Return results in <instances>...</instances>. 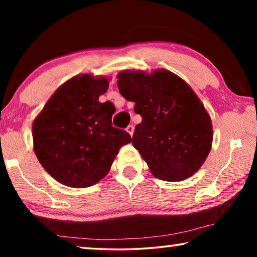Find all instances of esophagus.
<instances>
[{
  "label": "esophagus",
  "instance_id": "1",
  "mask_svg": "<svg viewBox=\"0 0 257 257\" xmlns=\"http://www.w3.org/2000/svg\"><path fill=\"white\" fill-rule=\"evenodd\" d=\"M134 125L133 124H129L128 125V127L127 128H125V130H127V132L129 133V135H130V136H133V134H134Z\"/></svg>",
  "mask_w": 257,
  "mask_h": 257
}]
</instances>
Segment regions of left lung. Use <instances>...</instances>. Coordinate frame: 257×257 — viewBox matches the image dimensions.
Instances as JSON below:
<instances>
[{
	"label": "left lung",
	"instance_id": "obj_1",
	"mask_svg": "<svg viewBox=\"0 0 257 257\" xmlns=\"http://www.w3.org/2000/svg\"><path fill=\"white\" fill-rule=\"evenodd\" d=\"M118 87L142 116L133 145L151 172L165 181L193 176L210 153L213 138L210 115L193 89L168 70L120 72Z\"/></svg>",
	"mask_w": 257,
	"mask_h": 257
}]
</instances>
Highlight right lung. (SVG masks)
<instances>
[{
  "instance_id": "add662e5",
  "label": "right lung",
  "mask_w": 257,
  "mask_h": 257,
  "mask_svg": "<svg viewBox=\"0 0 257 257\" xmlns=\"http://www.w3.org/2000/svg\"><path fill=\"white\" fill-rule=\"evenodd\" d=\"M107 88L106 78L73 77L34 121L35 153L61 184L75 188L97 184L110 171L121 147L132 142L127 132L112 125L114 105L98 101Z\"/></svg>"
}]
</instances>
